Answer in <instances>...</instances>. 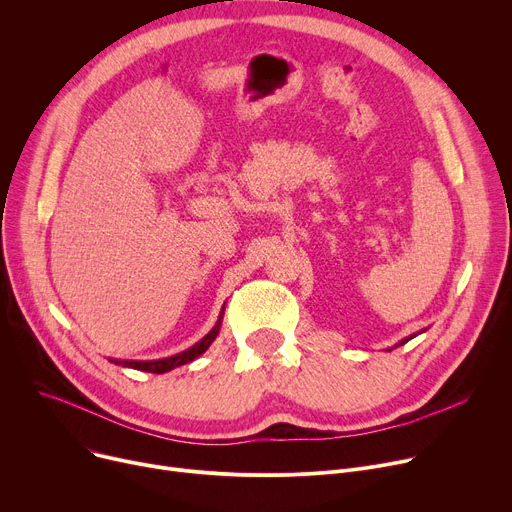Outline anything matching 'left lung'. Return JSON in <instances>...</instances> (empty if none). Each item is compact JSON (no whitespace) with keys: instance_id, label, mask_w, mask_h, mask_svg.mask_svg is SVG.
Segmentation results:
<instances>
[{"instance_id":"left-lung-1","label":"left lung","mask_w":512,"mask_h":512,"mask_svg":"<svg viewBox=\"0 0 512 512\" xmlns=\"http://www.w3.org/2000/svg\"><path fill=\"white\" fill-rule=\"evenodd\" d=\"M412 337H416V335H410V337H405V339H401V342H399L397 346H403V344H407V342H410V339H412Z\"/></svg>"}]
</instances>
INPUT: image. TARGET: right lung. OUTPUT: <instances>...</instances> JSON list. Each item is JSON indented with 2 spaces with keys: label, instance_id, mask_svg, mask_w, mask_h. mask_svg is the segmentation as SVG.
Segmentation results:
<instances>
[{
  "label": "right lung",
  "instance_id": "add662e5",
  "mask_svg": "<svg viewBox=\"0 0 512 512\" xmlns=\"http://www.w3.org/2000/svg\"><path fill=\"white\" fill-rule=\"evenodd\" d=\"M222 315H224V309H222L220 319H218V323L214 325V329H212L206 337L199 339V342H197L195 346H191L189 350H185V352H181V354H175V356H170V358H162V360H111V362H115V364H119V366L135 368V370L154 372V374H162V372H168V370H173V368H177V366H183V364H187V362H193L195 358H199L203 352H206V350L212 346L216 335L220 333Z\"/></svg>",
  "mask_w": 512,
  "mask_h": 512
}]
</instances>
